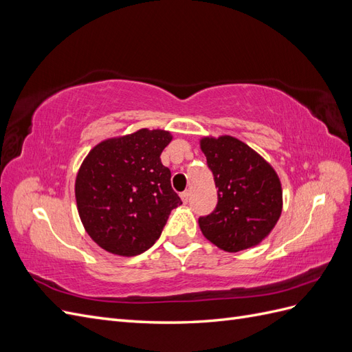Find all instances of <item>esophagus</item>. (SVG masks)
<instances>
[{
    "label": "esophagus",
    "instance_id": "1",
    "mask_svg": "<svg viewBox=\"0 0 352 352\" xmlns=\"http://www.w3.org/2000/svg\"><path fill=\"white\" fill-rule=\"evenodd\" d=\"M180 198H182V201L186 204V202L189 201V190H185V192L180 194Z\"/></svg>",
    "mask_w": 352,
    "mask_h": 352
}]
</instances>
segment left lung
Instances as JSON below:
<instances>
[{"mask_svg":"<svg viewBox=\"0 0 352 352\" xmlns=\"http://www.w3.org/2000/svg\"><path fill=\"white\" fill-rule=\"evenodd\" d=\"M199 145L217 188L214 211L198 220L202 235L228 252L255 247L269 236L280 217L283 201L278 173L233 136H206Z\"/></svg>","mask_w":352,"mask_h":352,"instance_id":"left-lung-1","label":"left lung"}]
</instances>
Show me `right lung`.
<instances>
[{"mask_svg": "<svg viewBox=\"0 0 352 352\" xmlns=\"http://www.w3.org/2000/svg\"><path fill=\"white\" fill-rule=\"evenodd\" d=\"M172 138L167 131L140 129L100 142L83 160L74 184L78 211L102 250L123 257L146 251L170 211L182 204L160 158Z\"/></svg>", "mask_w": 352, "mask_h": 352, "instance_id": "obj_1", "label": "right lung"}]
</instances>
